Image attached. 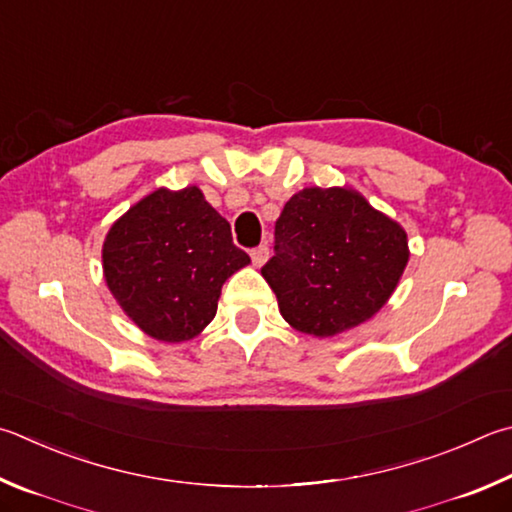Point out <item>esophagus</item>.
I'll list each match as a JSON object with an SVG mask.
<instances>
[{
  "label": "esophagus",
  "mask_w": 512,
  "mask_h": 512,
  "mask_svg": "<svg viewBox=\"0 0 512 512\" xmlns=\"http://www.w3.org/2000/svg\"><path fill=\"white\" fill-rule=\"evenodd\" d=\"M250 259H253V264L257 268L264 266L266 259H268V246H257V248L250 250Z\"/></svg>",
  "instance_id": "1"
}]
</instances>
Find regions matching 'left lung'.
<instances>
[{
    "mask_svg": "<svg viewBox=\"0 0 512 512\" xmlns=\"http://www.w3.org/2000/svg\"><path fill=\"white\" fill-rule=\"evenodd\" d=\"M407 259V232L360 192L304 188L275 221L262 275L293 329L331 338L383 309Z\"/></svg>",
    "mask_w": 512,
    "mask_h": 512,
    "instance_id": "8db88e82",
    "label": "left lung"
}]
</instances>
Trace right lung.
<instances>
[{
  "label": "right lung",
  "instance_id": "right-lung-1",
  "mask_svg": "<svg viewBox=\"0 0 512 512\" xmlns=\"http://www.w3.org/2000/svg\"><path fill=\"white\" fill-rule=\"evenodd\" d=\"M250 264L230 224L197 185L159 188L109 228L102 271L138 329L161 342L197 338L217 313L221 286Z\"/></svg>",
  "mask_w": 512,
  "mask_h": 512
}]
</instances>
